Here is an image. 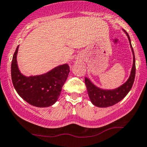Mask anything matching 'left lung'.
Masks as SVG:
<instances>
[{"label": "left lung", "mask_w": 147, "mask_h": 147, "mask_svg": "<svg viewBox=\"0 0 147 147\" xmlns=\"http://www.w3.org/2000/svg\"><path fill=\"white\" fill-rule=\"evenodd\" d=\"M124 32L126 33L127 37H128L133 56H134L130 76L127 82L116 89H111V90L108 89L107 90V89H102L100 88L97 87L91 82L89 78H84V82H85L86 87H87L89 99L91 100V102L93 105L98 107H108L113 106L118 103V102L122 100L131 90L133 84H134L136 76L135 55H134V49H133L131 43L130 37L125 30Z\"/></svg>", "instance_id": "1"}]
</instances>
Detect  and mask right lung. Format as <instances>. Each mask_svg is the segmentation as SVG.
<instances>
[{"instance_id": "1", "label": "right lung", "mask_w": 147, "mask_h": 147, "mask_svg": "<svg viewBox=\"0 0 147 147\" xmlns=\"http://www.w3.org/2000/svg\"><path fill=\"white\" fill-rule=\"evenodd\" d=\"M18 46L13 56L11 66L12 83L24 100L37 107L51 106L58 100L62 87L69 73L67 64L59 65L46 74L27 77L20 73L17 64Z\"/></svg>"}]
</instances>
